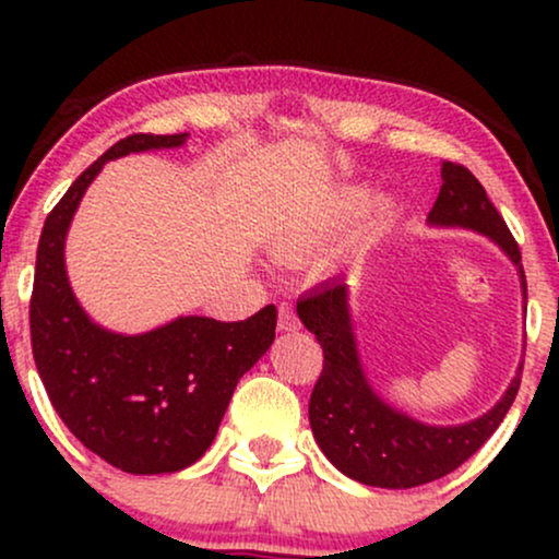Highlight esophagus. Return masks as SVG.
I'll return each mask as SVG.
<instances>
[{
  "label": "esophagus",
  "instance_id": "34e87169",
  "mask_svg": "<svg viewBox=\"0 0 559 559\" xmlns=\"http://www.w3.org/2000/svg\"><path fill=\"white\" fill-rule=\"evenodd\" d=\"M299 318L292 301H278V331H297Z\"/></svg>",
  "mask_w": 559,
  "mask_h": 559
}]
</instances>
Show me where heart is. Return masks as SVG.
I'll use <instances>...</instances> for the list:
<instances>
[{
  "mask_svg": "<svg viewBox=\"0 0 559 559\" xmlns=\"http://www.w3.org/2000/svg\"><path fill=\"white\" fill-rule=\"evenodd\" d=\"M365 197L360 191H344L333 202L325 204L318 213L297 217V221H288L284 228L278 230V236L273 239L275 252L281 254H305L320 247L323 241H329L344 223H349L352 217L362 210Z\"/></svg>",
  "mask_w": 559,
  "mask_h": 559,
  "instance_id": "heart-1",
  "label": "heart"
}]
</instances>
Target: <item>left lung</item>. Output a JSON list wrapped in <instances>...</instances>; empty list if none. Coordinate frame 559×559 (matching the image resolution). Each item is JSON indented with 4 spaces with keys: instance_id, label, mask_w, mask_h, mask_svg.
<instances>
[{
    "instance_id": "left-lung-1",
    "label": "left lung",
    "mask_w": 559,
    "mask_h": 559,
    "mask_svg": "<svg viewBox=\"0 0 559 559\" xmlns=\"http://www.w3.org/2000/svg\"><path fill=\"white\" fill-rule=\"evenodd\" d=\"M441 178L444 183L428 221L436 226L473 228L497 241L521 271L525 294L521 249L478 178L460 163H444ZM297 312L323 346V370L310 394L312 433L325 457L360 484L413 489L457 471L497 431L521 389L518 373L502 402L484 418L449 428L423 426L383 404L365 381L342 281L301 297Z\"/></svg>"
}]
</instances>
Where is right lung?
<instances>
[{
  "mask_svg": "<svg viewBox=\"0 0 559 559\" xmlns=\"http://www.w3.org/2000/svg\"><path fill=\"white\" fill-rule=\"evenodd\" d=\"M186 133H131L75 178L36 249L31 346L36 370L70 433L126 473H176L213 444L239 378L275 338V307L239 323L178 318L141 336L94 325L70 292L66 234L83 191L107 159L181 146Z\"/></svg>",
  "mask_w": 559,
  "mask_h": 559,
  "instance_id": "obj_1",
  "label": "right lung"
}]
</instances>
